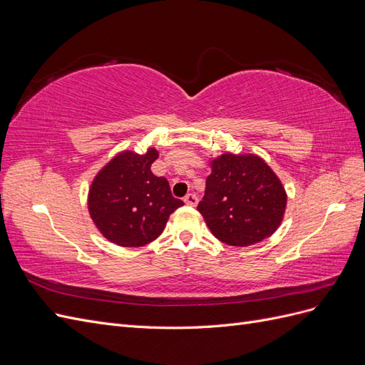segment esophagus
I'll list each match as a JSON object with an SVG mask.
<instances>
[{"label":"esophagus","mask_w":365,"mask_h":365,"mask_svg":"<svg viewBox=\"0 0 365 365\" xmlns=\"http://www.w3.org/2000/svg\"><path fill=\"white\" fill-rule=\"evenodd\" d=\"M184 202H185L187 205H192V207H195V205L197 204V196H196V195H193V193L185 195V196H184Z\"/></svg>","instance_id":"esophagus-1"}]
</instances>
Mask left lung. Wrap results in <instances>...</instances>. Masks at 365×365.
Returning <instances> with one entry per match:
<instances>
[{
	"label": "left lung",
	"mask_w": 365,
	"mask_h": 365,
	"mask_svg": "<svg viewBox=\"0 0 365 365\" xmlns=\"http://www.w3.org/2000/svg\"><path fill=\"white\" fill-rule=\"evenodd\" d=\"M286 192L269 165L256 155L224 153L212 163L197 204L213 236L231 247H250L279 228Z\"/></svg>",
	"instance_id": "left-lung-1"
}]
</instances>
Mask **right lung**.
Here are the masks:
<instances>
[{"mask_svg": "<svg viewBox=\"0 0 365 365\" xmlns=\"http://www.w3.org/2000/svg\"><path fill=\"white\" fill-rule=\"evenodd\" d=\"M155 149L145 155L123 152L94 178L88 208L101 233L120 247H143L155 240L169 216L184 205L172 196L169 181L150 170Z\"/></svg>", "mask_w": 365, "mask_h": 365, "instance_id": "right-lung-1", "label": "right lung"}]
</instances>
